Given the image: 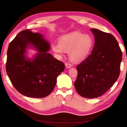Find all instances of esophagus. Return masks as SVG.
I'll list each match as a JSON object with an SVG mask.
<instances>
[{"label": "esophagus", "instance_id": "1", "mask_svg": "<svg viewBox=\"0 0 127 127\" xmlns=\"http://www.w3.org/2000/svg\"><path fill=\"white\" fill-rule=\"evenodd\" d=\"M65 66H66V68H70L71 67V64H69V63H66L65 64Z\"/></svg>", "mask_w": 127, "mask_h": 127}]
</instances>
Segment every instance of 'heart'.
Here are the masks:
<instances>
[{
    "label": "heart",
    "instance_id": "heart-1",
    "mask_svg": "<svg viewBox=\"0 0 127 127\" xmlns=\"http://www.w3.org/2000/svg\"><path fill=\"white\" fill-rule=\"evenodd\" d=\"M93 44L91 36L75 32L61 36L59 43H53L52 47L53 51L58 54L68 52V57L72 61L79 62L89 54Z\"/></svg>",
    "mask_w": 127,
    "mask_h": 127
}]
</instances>
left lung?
Masks as SVG:
<instances>
[{
    "label": "left lung",
    "instance_id": "obj_1",
    "mask_svg": "<svg viewBox=\"0 0 127 127\" xmlns=\"http://www.w3.org/2000/svg\"><path fill=\"white\" fill-rule=\"evenodd\" d=\"M95 38L93 50L77 67V77L74 86L82 97L101 96L116 82L120 74L122 52L112 34L91 29Z\"/></svg>",
    "mask_w": 127,
    "mask_h": 127
}]
</instances>
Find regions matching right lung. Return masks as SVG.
<instances>
[{
	"label": "right lung",
	"instance_id": "add662e5",
	"mask_svg": "<svg viewBox=\"0 0 127 127\" xmlns=\"http://www.w3.org/2000/svg\"><path fill=\"white\" fill-rule=\"evenodd\" d=\"M29 48L37 51L32 59L26 56ZM50 49V44L43 35L29 29L19 33L9 43L6 71L19 93L29 97L43 98L53 91L64 64L48 53Z\"/></svg>",
	"mask_w": 127,
	"mask_h": 127
}]
</instances>
